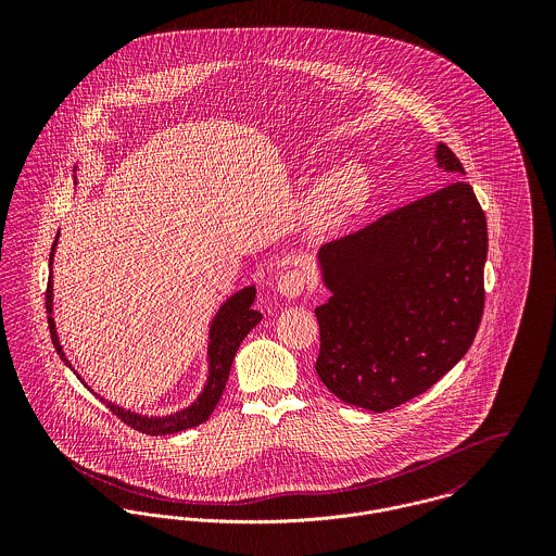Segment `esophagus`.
Returning a JSON list of instances; mask_svg holds the SVG:
<instances>
[{
  "instance_id": "1",
  "label": "esophagus",
  "mask_w": 556,
  "mask_h": 556,
  "mask_svg": "<svg viewBox=\"0 0 556 556\" xmlns=\"http://www.w3.org/2000/svg\"><path fill=\"white\" fill-rule=\"evenodd\" d=\"M306 289V276L300 269H287L280 278H278V291L285 298H298L302 295Z\"/></svg>"
}]
</instances>
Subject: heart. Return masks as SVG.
<instances>
[{
	"label": "heart",
	"mask_w": 556,
	"mask_h": 556,
	"mask_svg": "<svg viewBox=\"0 0 556 556\" xmlns=\"http://www.w3.org/2000/svg\"><path fill=\"white\" fill-rule=\"evenodd\" d=\"M368 179L362 168L344 166L325 175L318 181L311 207L308 220L318 231H329L342 225L366 199Z\"/></svg>",
	"instance_id": "b5f03b06"
}]
</instances>
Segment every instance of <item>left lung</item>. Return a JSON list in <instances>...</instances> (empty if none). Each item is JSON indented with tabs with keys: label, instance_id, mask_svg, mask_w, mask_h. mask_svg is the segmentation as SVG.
<instances>
[{
	"label": "left lung",
	"instance_id": "1",
	"mask_svg": "<svg viewBox=\"0 0 556 556\" xmlns=\"http://www.w3.org/2000/svg\"><path fill=\"white\" fill-rule=\"evenodd\" d=\"M437 160L465 173L445 143ZM485 254V216L465 181L325 243L318 261L333 295L315 311L323 386L375 413L428 392L473 344Z\"/></svg>",
	"mask_w": 556,
	"mask_h": 556
}]
</instances>
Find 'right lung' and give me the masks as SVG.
Wrapping results in <instances>:
<instances>
[{
  "label": "right lung",
  "mask_w": 556,
  "mask_h": 556,
  "mask_svg": "<svg viewBox=\"0 0 556 556\" xmlns=\"http://www.w3.org/2000/svg\"><path fill=\"white\" fill-rule=\"evenodd\" d=\"M58 238L60 236H55V241L51 245V258H53V252H55ZM49 265H51V261H49ZM254 295H256L254 287L241 289L231 300H227V304L220 308V313L214 318L212 329H210V377H207V386H205L203 394L199 396V400L190 408H186L181 413H175V415H168V417L154 419V417H141V415H135L130 410H124L117 404H111V402H104V400L102 402L126 426L143 432V434H150V437L181 432V430H188V428H194V426L207 421L212 410L216 408L218 400L223 396V392H225V386L229 381V372H231V366H233V359H236V353H238L241 340L261 320V313L252 311ZM45 304H47V313H49V331H51L53 346H55L58 355L64 359V364L73 370L71 362L66 359V355L62 351V344H60L58 331H55V323H53V317H51V311H53L51 276H49V285H47V300H45ZM79 381L83 383L80 377Z\"/></svg>",
  "instance_id": "1"
}]
</instances>
